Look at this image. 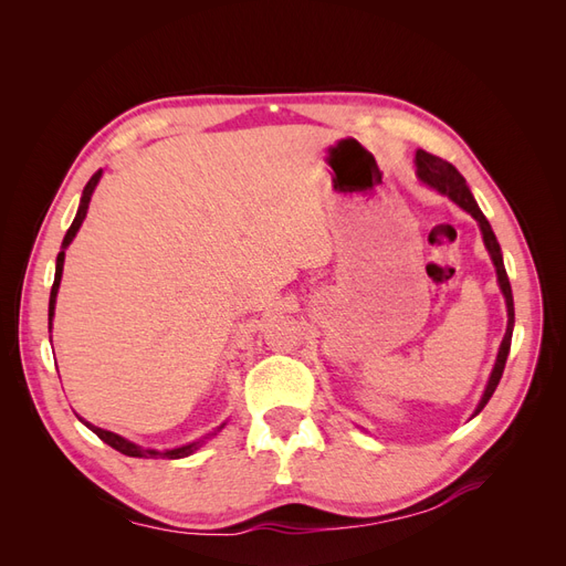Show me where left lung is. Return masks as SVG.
Listing matches in <instances>:
<instances>
[{
  "label": "left lung",
  "mask_w": 566,
  "mask_h": 566,
  "mask_svg": "<svg viewBox=\"0 0 566 566\" xmlns=\"http://www.w3.org/2000/svg\"><path fill=\"white\" fill-rule=\"evenodd\" d=\"M416 165H418V177L424 184H430L432 188H437L439 193L449 196L453 202L460 205L462 210L470 212L479 221V229H482V235H484V245H486V250L491 254L495 273H499V283H501V290H503V295H505V304H507V331H505V337L501 342L499 358H495V366H493V373H491V378H489L484 397H482V401H479V406L474 410V416H476L479 410H482L489 403V399L493 397V391H495V387H499L501 375L505 370V361H507V354H510V339H512V325H515V304H512V290H510V281H507V273H505V266H503L501 245H499V241H495V233H493V229L489 224V219L482 214V210H479V205L472 198L470 188H468L465 179H462V175L458 172V169L451 163H447L443 158H437V156H432V153H427V150H418L416 153Z\"/></svg>",
  "instance_id": "8db88e82"
}]
</instances>
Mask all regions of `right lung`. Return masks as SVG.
<instances>
[{"label": "right lung", "mask_w": 566, "mask_h": 566, "mask_svg": "<svg viewBox=\"0 0 566 566\" xmlns=\"http://www.w3.org/2000/svg\"><path fill=\"white\" fill-rule=\"evenodd\" d=\"M98 179H101V169H98V172L87 181V186H84L82 200H80V210H77V214H75V219H73L71 229H67V233H65V238H63V250H61V252H59V256H56V279H54V285H51V295H49V328H51V318H54V306H56V293H59V285H61V273H63L65 248L71 245V241L75 238L77 229L82 227L84 217H87L90 200H92V193H94V188H96ZM82 422H84V420H82ZM84 424H87L90 430H92L101 441H106L108 447H113L115 451L125 453V455H129V458H156V455H160V458H169V460H175V458H186V455H191L193 451H198V449L202 447V441L208 439V437H205V439H200V441L186 443V447H179V449H172V451H148V449L136 447V443H132V441L123 439L119 434H113V432H108V430H101V427H94V424H90V422H84ZM221 427H224V424H221ZM221 427H219V430H221Z\"/></svg>", "instance_id": "1"}]
</instances>
